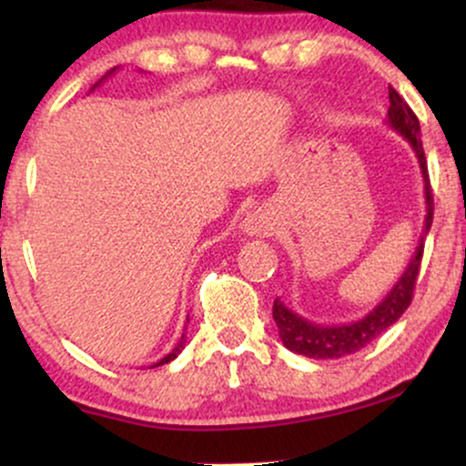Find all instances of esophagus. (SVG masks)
<instances>
[{
	"label": "esophagus",
	"instance_id": "obj_1",
	"mask_svg": "<svg viewBox=\"0 0 466 466\" xmlns=\"http://www.w3.org/2000/svg\"><path fill=\"white\" fill-rule=\"evenodd\" d=\"M243 232L249 234V237H269L274 232V217L269 212L258 208V210L249 212L248 217L243 218Z\"/></svg>",
	"mask_w": 466,
	"mask_h": 466
}]
</instances>
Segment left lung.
<instances>
[{
	"mask_svg": "<svg viewBox=\"0 0 466 466\" xmlns=\"http://www.w3.org/2000/svg\"><path fill=\"white\" fill-rule=\"evenodd\" d=\"M388 125L394 131L400 133L405 140L410 142L411 151H414L416 159H419L422 181H425V203H427V215H425V228H422V237L419 240L414 256H411L410 265L405 267L403 276L399 278L397 285L390 289V293L383 298L377 307L372 309L366 318L357 319L350 324L339 326H322L313 324L304 319L302 315L293 313L282 300H274V322L278 326V335H280L282 344L291 352L298 355L311 357V360H337V357L352 355V352L361 350L370 341L377 339L388 326H392L405 309L410 307L411 296H414L416 276L420 269L422 248H425V237L430 232L431 221H434V195H431L430 175H427V159L425 151H422L420 142V125L419 117L410 109V105L397 94V89L390 87V109H388Z\"/></svg>",
	"mask_w": 466,
	"mask_h": 466,
	"instance_id": "left-lung-1",
	"label": "left lung"
}]
</instances>
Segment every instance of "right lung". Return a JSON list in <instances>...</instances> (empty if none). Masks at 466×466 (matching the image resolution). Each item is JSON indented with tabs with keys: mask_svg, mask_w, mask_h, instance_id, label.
Wrapping results in <instances>:
<instances>
[{
	"mask_svg": "<svg viewBox=\"0 0 466 466\" xmlns=\"http://www.w3.org/2000/svg\"><path fill=\"white\" fill-rule=\"evenodd\" d=\"M116 69H117V67H114V69H109V72H106V74H105V76H103V78H100V80H98V83H96L92 89H96V87H98V85H100V83H103V80H105L106 76H111V74H114V72H116ZM184 346H186V333H184V335H181V339L177 341V346H175V349H173V350H170V352H168V355H166V357H164V360H159L157 363H155V366H162V363H168V361H173V360H175V357H177V355H179V352H181V350H184ZM155 366H153V368H155Z\"/></svg>",
	"mask_w": 466,
	"mask_h": 466,
	"instance_id": "1",
	"label": "right lung"
}]
</instances>
